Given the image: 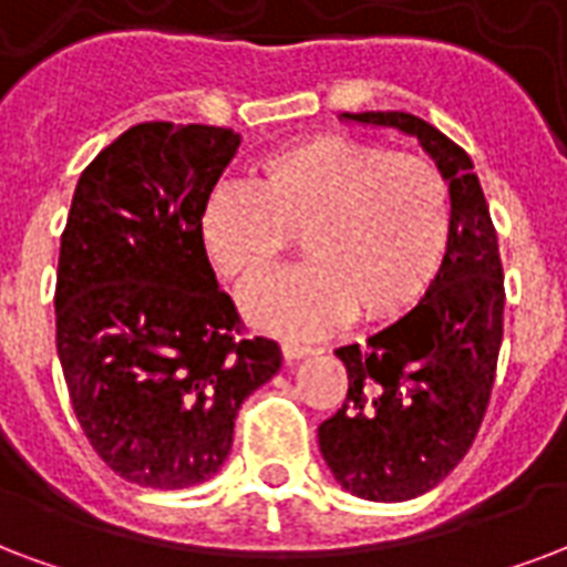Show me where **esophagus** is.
<instances>
[{
    "instance_id": "34e87169",
    "label": "esophagus",
    "mask_w": 567,
    "mask_h": 567,
    "mask_svg": "<svg viewBox=\"0 0 567 567\" xmlns=\"http://www.w3.org/2000/svg\"><path fill=\"white\" fill-rule=\"evenodd\" d=\"M280 352H284V359L287 361H299V359H308V355H313V347H301V343H284V347H280Z\"/></svg>"
}]
</instances>
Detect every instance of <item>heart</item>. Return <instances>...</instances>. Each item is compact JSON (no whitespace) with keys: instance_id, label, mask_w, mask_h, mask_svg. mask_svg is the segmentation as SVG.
Instances as JSON below:
<instances>
[{"instance_id":"heart-1","label":"heart","mask_w":567,"mask_h":567,"mask_svg":"<svg viewBox=\"0 0 567 567\" xmlns=\"http://www.w3.org/2000/svg\"><path fill=\"white\" fill-rule=\"evenodd\" d=\"M248 185L208 197L199 241L220 278L250 287L299 236L305 262L241 301L266 334L310 338L349 313L398 317L424 296L449 250V182L427 157L313 134L257 157Z\"/></svg>"}]
</instances>
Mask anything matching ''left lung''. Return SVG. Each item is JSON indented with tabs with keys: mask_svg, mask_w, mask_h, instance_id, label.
<instances>
[{
	"mask_svg": "<svg viewBox=\"0 0 567 567\" xmlns=\"http://www.w3.org/2000/svg\"><path fill=\"white\" fill-rule=\"evenodd\" d=\"M340 118L419 140L451 194V238L436 278L391 326L334 349L349 391L319 424L322 461L343 491L406 502L466 457L491 403L505 310L499 241L472 157L442 131L400 110Z\"/></svg>",
	"mask_w": 567,
	"mask_h": 567,
	"instance_id": "left-lung-1",
	"label": "left lung"
}]
</instances>
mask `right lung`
<instances>
[{
    "label": "right lung",
    "instance_id": "add662e5",
    "mask_svg": "<svg viewBox=\"0 0 567 567\" xmlns=\"http://www.w3.org/2000/svg\"><path fill=\"white\" fill-rule=\"evenodd\" d=\"M233 127L143 122L83 169L56 271V352L97 457L152 491L203 484L233 449L238 406L280 370L236 340L199 218L238 152Z\"/></svg>",
    "mask_w": 567,
    "mask_h": 567
}]
</instances>
